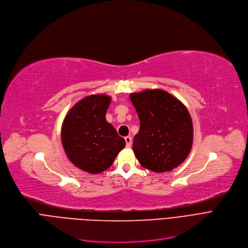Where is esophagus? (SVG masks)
Listing matches in <instances>:
<instances>
[{
    "mask_svg": "<svg viewBox=\"0 0 248 248\" xmlns=\"http://www.w3.org/2000/svg\"><path fill=\"white\" fill-rule=\"evenodd\" d=\"M125 142H126L127 147H130L132 145V138L130 136H126L125 137Z\"/></svg>",
    "mask_w": 248,
    "mask_h": 248,
    "instance_id": "esophagus-1",
    "label": "esophagus"
}]
</instances>
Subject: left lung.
<instances>
[{
  "mask_svg": "<svg viewBox=\"0 0 248 248\" xmlns=\"http://www.w3.org/2000/svg\"><path fill=\"white\" fill-rule=\"evenodd\" d=\"M140 120L133 151L143 168L170 171L186 158L193 144V122L185 105L162 90L130 95Z\"/></svg>",
  "mask_w": 248,
  "mask_h": 248,
  "instance_id": "1",
  "label": "left lung"
}]
</instances>
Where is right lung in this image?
<instances>
[{
  "label": "right lung",
  "instance_id": "obj_1",
  "mask_svg": "<svg viewBox=\"0 0 248 248\" xmlns=\"http://www.w3.org/2000/svg\"><path fill=\"white\" fill-rule=\"evenodd\" d=\"M111 98L92 95L78 102L64 118L62 141L67 157L90 173L108 170L125 147L124 138L106 120Z\"/></svg>",
  "mask_w": 248,
  "mask_h": 248
}]
</instances>
